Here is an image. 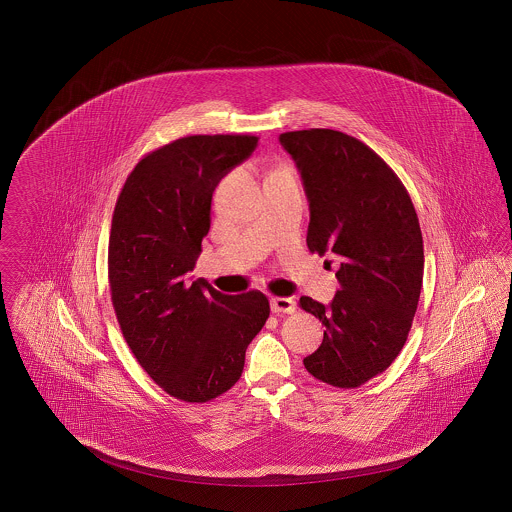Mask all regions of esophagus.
Returning <instances> with one entry per match:
<instances>
[{"label": "esophagus", "mask_w": 512, "mask_h": 512, "mask_svg": "<svg viewBox=\"0 0 512 512\" xmlns=\"http://www.w3.org/2000/svg\"><path fill=\"white\" fill-rule=\"evenodd\" d=\"M270 309L272 313H284V315H292L295 311V299L292 297H272L270 299Z\"/></svg>", "instance_id": "1"}]
</instances>
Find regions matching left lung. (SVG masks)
I'll use <instances>...</instances> for the list:
<instances>
[{
	"label": "left lung",
	"mask_w": 512,
	"mask_h": 512,
	"mask_svg": "<svg viewBox=\"0 0 512 512\" xmlns=\"http://www.w3.org/2000/svg\"><path fill=\"white\" fill-rule=\"evenodd\" d=\"M280 144L309 199V251L340 259L330 305L299 299L326 326L303 365L324 384L359 388L395 361L413 326L424 274L413 201L390 165L353 136L309 128L280 134Z\"/></svg>",
	"instance_id": "8db88e82"
}]
</instances>
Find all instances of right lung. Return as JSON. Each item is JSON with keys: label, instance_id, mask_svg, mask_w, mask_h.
I'll use <instances>...</instances> for the list:
<instances>
[{"label": "right lung", "instance_id": "obj_1", "mask_svg": "<svg viewBox=\"0 0 512 512\" xmlns=\"http://www.w3.org/2000/svg\"><path fill=\"white\" fill-rule=\"evenodd\" d=\"M257 142L195 134L159 147L128 174L113 211L107 267L122 336L151 380L186 403L211 401L240 380L245 349L270 315L265 293L226 295L186 280L220 178Z\"/></svg>", "mask_w": 512, "mask_h": 512}]
</instances>
